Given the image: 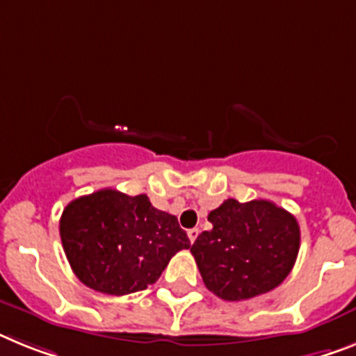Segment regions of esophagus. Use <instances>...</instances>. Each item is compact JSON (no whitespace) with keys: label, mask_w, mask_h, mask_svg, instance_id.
Listing matches in <instances>:
<instances>
[{"label":"esophagus","mask_w":356,"mask_h":356,"mask_svg":"<svg viewBox=\"0 0 356 356\" xmlns=\"http://www.w3.org/2000/svg\"><path fill=\"white\" fill-rule=\"evenodd\" d=\"M199 228H192V229H188V238H190V243H195V238L199 237Z\"/></svg>","instance_id":"obj_1"}]
</instances>
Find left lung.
Wrapping results in <instances>:
<instances>
[{"instance_id":"1","label":"left lung","mask_w":356,"mask_h":356,"mask_svg":"<svg viewBox=\"0 0 356 356\" xmlns=\"http://www.w3.org/2000/svg\"><path fill=\"white\" fill-rule=\"evenodd\" d=\"M210 232L190 248L206 288L224 300L268 293L293 268L300 228L293 215L271 201H224L210 211Z\"/></svg>"}]
</instances>
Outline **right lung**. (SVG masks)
<instances>
[{
    "label": "right lung",
    "mask_w": 356,
    "mask_h": 356,
    "mask_svg": "<svg viewBox=\"0 0 356 356\" xmlns=\"http://www.w3.org/2000/svg\"><path fill=\"white\" fill-rule=\"evenodd\" d=\"M59 234L77 279L118 297L154 284L170 259L190 248L175 215L154 208L146 195L132 197L112 188L67 204Z\"/></svg>",
    "instance_id": "add662e5"
}]
</instances>
